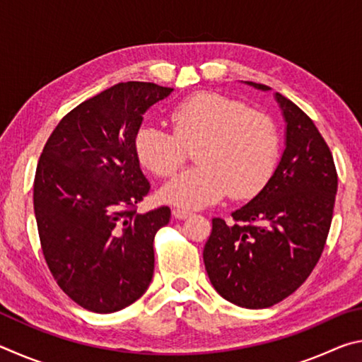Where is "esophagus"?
I'll use <instances>...</instances> for the list:
<instances>
[{
  "label": "esophagus",
  "instance_id": "34e87169",
  "mask_svg": "<svg viewBox=\"0 0 362 362\" xmlns=\"http://www.w3.org/2000/svg\"><path fill=\"white\" fill-rule=\"evenodd\" d=\"M173 216L177 218V220H183L192 216V212L189 211H185V209H174L173 211Z\"/></svg>",
  "mask_w": 362,
  "mask_h": 362
}]
</instances>
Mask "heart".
<instances>
[{
  "label": "heart",
  "mask_w": 362,
  "mask_h": 362,
  "mask_svg": "<svg viewBox=\"0 0 362 362\" xmlns=\"http://www.w3.org/2000/svg\"><path fill=\"white\" fill-rule=\"evenodd\" d=\"M174 132L144 124L136 136L139 161L150 173L170 177L194 148L198 166L168 183L161 198L196 209L231 198H250L273 174L278 159V134L267 115L216 93H199L170 112Z\"/></svg>",
  "instance_id": "1"
}]
</instances>
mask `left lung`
<instances>
[{
    "instance_id": "8db88e82",
    "label": "left lung",
    "mask_w": 362,
    "mask_h": 362,
    "mask_svg": "<svg viewBox=\"0 0 362 362\" xmlns=\"http://www.w3.org/2000/svg\"><path fill=\"white\" fill-rule=\"evenodd\" d=\"M259 90L265 84L246 81ZM286 142L267 185L231 214L212 218L203 259L220 296L243 308H268L296 292L313 272L332 222L337 170L315 122L296 103L274 94Z\"/></svg>"
}]
</instances>
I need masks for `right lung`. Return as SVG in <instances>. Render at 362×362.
I'll use <instances>...</instances> for the list:
<instances>
[{"label": "right lung", "instance_id": "obj_1", "mask_svg": "<svg viewBox=\"0 0 362 362\" xmlns=\"http://www.w3.org/2000/svg\"><path fill=\"white\" fill-rule=\"evenodd\" d=\"M170 93L115 84L66 113L40 156L33 207L42 254L60 289L94 313L126 308L151 283L153 240L170 209H136L150 192L136 136L146 110Z\"/></svg>", "mask_w": 362, "mask_h": 362}]
</instances>
